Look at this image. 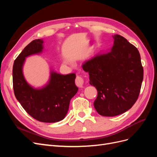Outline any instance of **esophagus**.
I'll return each mask as SVG.
<instances>
[{
  "instance_id": "1",
  "label": "esophagus",
  "mask_w": 157,
  "mask_h": 157,
  "mask_svg": "<svg viewBox=\"0 0 157 157\" xmlns=\"http://www.w3.org/2000/svg\"><path fill=\"white\" fill-rule=\"evenodd\" d=\"M75 84L78 87H82L84 84V79L82 77H80V76H77L75 79Z\"/></svg>"
}]
</instances>
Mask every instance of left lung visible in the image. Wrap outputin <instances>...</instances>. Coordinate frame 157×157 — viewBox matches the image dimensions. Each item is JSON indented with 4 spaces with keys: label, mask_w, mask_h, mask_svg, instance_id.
<instances>
[{
    "label": "left lung",
    "mask_w": 157,
    "mask_h": 157,
    "mask_svg": "<svg viewBox=\"0 0 157 157\" xmlns=\"http://www.w3.org/2000/svg\"><path fill=\"white\" fill-rule=\"evenodd\" d=\"M113 38L110 52H99L82 65L89 74L90 84L98 90L94 107L105 117L129 110L138 98L144 78L138 50L119 35Z\"/></svg>",
    "instance_id": "1"
}]
</instances>
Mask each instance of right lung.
<instances>
[{"label":"right lung","instance_id":"1","mask_svg":"<svg viewBox=\"0 0 157 157\" xmlns=\"http://www.w3.org/2000/svg\"><path fill=\"white\" fill-rule=\"evenodd\" d=\"M42 39L33 40L17 56L13 65V88L15 96L26 112L35 119L52 123L62 121L69 110L71 98L77 94L76 75H61L50 71V78L44 86L35 88L27 82L23 73L25 59L41 54Z\"/></svg>","mask_w":157,"mask_h":157}]
</instances>
